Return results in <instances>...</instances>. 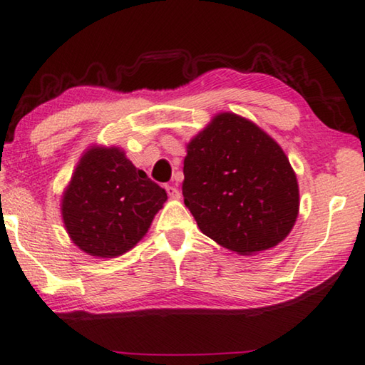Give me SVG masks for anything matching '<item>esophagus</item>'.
Returning a JSON list of instances; mask_svg holds the SVG:
<instances>
[{
    "label": "esophagus",
    "instance_id": "esophagus-1",
    "mask_svg": "<svg viewBox=\"0 0 365 365\" xmlns=\"http://www.w3.org/2000/svg\"><path fill=\"white\" fill-rule=\"evenodd\" d=\"M165 189H166V194H168L171 200H178L179 197H181V194H179V190L175 186H166Z\"/></svg>",
    "mask_w": 365,
    "mask_h": 365
}]
</instances>
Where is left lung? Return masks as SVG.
<instances>
[{
  "label": "left lung",
  "mask_w": 365,
  "mask_h": 365,
  "mask_svg": "<svg viewBox=\"0 0 365 365\" xmlns=\"http://www.w3.org/2000/svg\"><path fill=\"white\" fill-rule=\"evenodd\" d=\"M184 205L200 231L237 255L279 245L299 212L297 175L252 120L220 112L186 144Z\"/></svg>",
  "instance_id": "1"
}]
</instances>
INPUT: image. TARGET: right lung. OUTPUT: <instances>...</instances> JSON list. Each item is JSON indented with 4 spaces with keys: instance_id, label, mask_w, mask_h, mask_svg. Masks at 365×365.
Masks as SVG:
<instances>
[{
    "instance_id": "right-lung-1",
    "label": "right lung",
    "mask_w": 365,
    "mask_h": 365,
    "mask_svg": "<svg viewBox=\"0 0 365 365\" xmlns=\"http://www.w3.org/2000/svg\"><path fill=\"white\" fill-rule=\"evenodd\" d=\"M166 192L117 145H89L61 199L70 240L94 258H117L149 231Z\"/></svg>"
}]
</instances>
